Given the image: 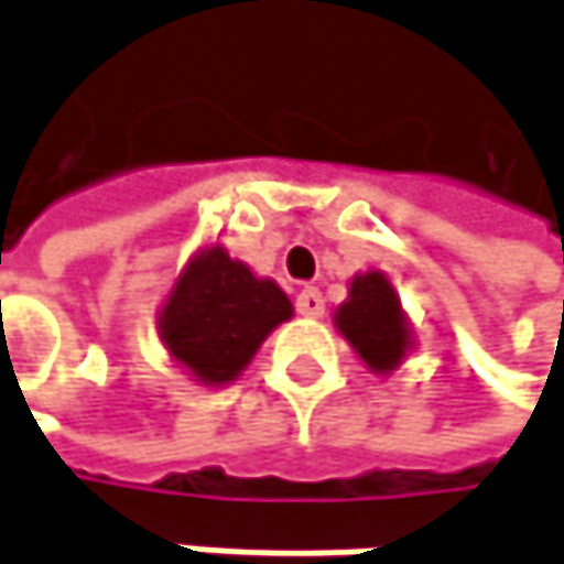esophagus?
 Segmentation results:
<instances>
[{"instance_id": "obj_1", "label": "esophagus", "mask_w": 564, "mask_h": 564, "mask_svg": "<svg viewBox=\"0 0 564 564\" xmlns=\"http://www.w3.org/2000/svg\"><path fill=\"white\" fill-rule=\"evenodd\" d=\"M296 313L310 315V318H318V315L325 313V300H322V293H318L315 286L300 290V296H296Z\"/></svg>"}]
</instances>
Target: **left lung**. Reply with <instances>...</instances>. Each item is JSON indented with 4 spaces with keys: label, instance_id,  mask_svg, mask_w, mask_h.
Listing matches in <instances>:
<instances>
[{
    "label": "left lung",
    "instance_id": "left-lung-1",
    "mask_svg": "<svg viewBox=\"0 0 564 564\" xmlns=\"http://www.w3.org/2000/svg\"><path fill=\"white\" fill-rule=\"evenodd\" d=\"M338 328L373 370H392L409 348L405 315L395 290L382 274H364L350 283V300L338 310Z\"/></svg>",
    "mask_w": 564,
    "mask_h": 564
}]
</instances>
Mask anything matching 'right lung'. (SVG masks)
I'll list each match as a JSON object with an SVG mask.
<instances>
[{"instance_id":"obj_1","label":"right lung","mask_w":564,"mask_h":564,"mask_svg":"<svg viewBox=\"0 0 564 564\" xmlns=\"http://www.w3.org/2000/svg\"><path fill=\"white\" fill-rule=\"evenodd\" d=\"M293 315L278 283L258 281L223 249L204 251L182 274L165 313L162 341L210 386L229 382L261 348L268 332Z\"/></svg>"}]
</instances>
